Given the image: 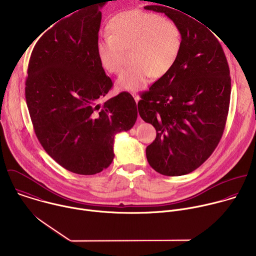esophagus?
<instances>
[{
	"instance_id": "esophagus-1",
	"label": "esophagus",
	"mask_w": 256,
	"mask_h": 256,
	"mask_svg": "<svg viewBox=\"0 0 256 256\" xmlns=\"http://www.w3.org/2000/svg\"><path fill=\"white\" fill-rule=\"evenodd\" d=\"M132 97H134V100H136V103H138V100H140V96H138V94H136V93H132Z\"/></svg>"
}]
</instances>
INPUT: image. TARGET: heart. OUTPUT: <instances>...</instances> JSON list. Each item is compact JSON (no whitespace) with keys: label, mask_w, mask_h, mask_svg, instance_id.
<instances>
[{"label":"heart","mask_w":256,"mask_h":256,"mask_svg":"<svg viewBox=\"0 0 256 256\" xmlns=\"http://www.w3.org/2000/svg\"><path fill=\"white\" fill-rule=\"evenodd\" d=\"M107 32L97 42L98 58L105 70L120 74L126 54H130L132 64L118 80V88L124 91H140L151 76L164 77L176 64L182 48L181 30L175 22L138 9L116 14Z\"/></svg>","instance_id":"1"}]
</instances>
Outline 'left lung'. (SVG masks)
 Masks as SVG:
<instances>
[{
	"instance_id": "1",
	"label": "left lung",
	"mask_w": 256,
	"mask_h": 256,
	"mask_svg": "<svg viewBox=\"0 0 256 256\" xmlns=\"http://www.w3.org/2000/svg\"><path fill=\"white\" fill-rule=\"evenodd\" d=\"M150 8L179 26L182 48L168 74L138 103L140 116L157 132L146 155L158 173L186 175L212 155L222 138L230 104V70L220 42L204 23L177 8Z\"/></svg>"
}]
</instances>
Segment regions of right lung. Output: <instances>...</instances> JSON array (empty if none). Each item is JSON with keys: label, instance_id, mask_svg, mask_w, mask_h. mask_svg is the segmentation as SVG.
Returning a JSON list of instances; mask_svg holds the SVG:
<instances>
[{"label": "right lung", "instance_id": "1", "mask_svg": "<svg viewBox=\"0 0 256 256\" xmlns=\"http://www.w3.org/2000/svg\"><path fill=\"white\" fill-rule=\"evenodd\" d=\"M103 1L44 32L32 50L25 83L29 114L44 149L62 167L82 175L112 164L116 134L130 130L138 118L128 92L98 103L112 87L97 54L99 9L109 0Z\"/></svg>", "mask_w": 256, "mask_h": 256}]
</instances>
